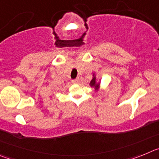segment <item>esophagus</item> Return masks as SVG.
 Instances as JSON below:
<instances>
[{"instance_id": "1", "label": "esophagus", "mask_w": 159, "mask_h": 159, "mask_svg": "<svg viewBox=\"0 0 159 159\" xmlns=\"http://www.w3.org/2000/svg\"><path fill=\"white\" fill-rule=\"evenodd\" d=\"M71 82H72L73 84H79V83H80V79L76 78V79H75V80H71Z\"/></svg>"}]
</instances>
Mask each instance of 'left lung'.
Returning a JSON list of instances; mask_svg holds the SVG:
<instances>
[{
  "label": "left lung",
  "mask_w": 159,
  "mask_h": 159,
  "mask_svg": "<svg viewBox=\"0 0 159 159\" xmlns=\"http://www.w3.org/2000/svg\"><path fill=\"white\" fill-rule=\"evenodd\" d=\"M90 86L92 87V88H94L95 89V91L99 89V83L96 82V77H95V74H93V79H92L91 82H90Z\"/></svg>",
  "instance_id": "8db88e82"
}]
</instances>
